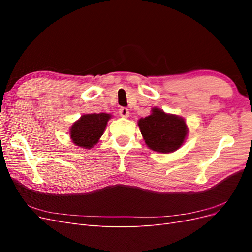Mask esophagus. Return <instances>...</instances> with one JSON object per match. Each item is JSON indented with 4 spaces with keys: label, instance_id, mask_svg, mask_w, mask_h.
I'll return each instance as SVG.
<instances>
[{
    "label": "esophagus",
    "instance_id": "obj_1",
    "mask_svg": "<svg viewBox=\"0 0 252 252\" xmlns=\"http://www.w3.org/2000/svg\"><path fill=\"white\" fill-rule=\"evenodd\" d=\"M119 113H120V116L123 117V118H128L129 117V110L127 108H124V107L121 108L119 110Z\"/></svg>",
    "mask_w": 252,
    "mask_h": 252
}]
</instances>
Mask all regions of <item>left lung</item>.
Here are the masks:
<instances>
[{
  "label": "left lung",
  "instance_id": "8db88e82",
  "mask_svg": "<svg viewBox=\"0 0 252 252\" xmlns=\"http://www.w3.org/2000/svg\"><path fill=\"white\" fill-rule=\"evenodd\" d=\"M145 144L158 154H170L184 144L188 127L185 119L177 114L166 113L158 107L151 108V113L138 122Z\"/></svg>",
  "mask_w": 252,
  "mask_h": 252
}]
</instances>
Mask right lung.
<instances>
[{
  "instance_id": "right-lung-1",
  "label": "right lung",
  "mask_w": 252,
  "mask_h": 252,
  "mask_svg": "<svg viewBox=\"0 0 252 252\" xmlns=\"http://www.w3.org/2000/svg\"><path fill=\"white\" fill-rule=\"evenodd\" d=\"M110 119L111 114L105 112L83 114L69 129L72 143L78 147L91 149L100 141Z\"/></svg>"
}]
</instances>
